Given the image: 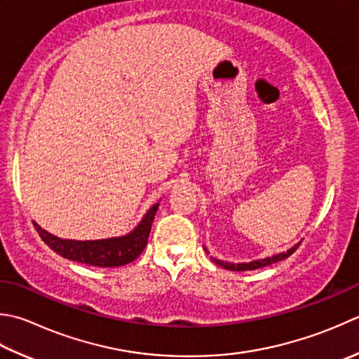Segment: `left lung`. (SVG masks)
I'll use <instances>...</instances> for the list:
<instances>
[{
    "mask_svg": "<svg viewBox=\"0 0 359 359\" xmlns=\"http://www.w3.org/2000/svg\"><path fill=\"white\" fill-rule=\"evenodd\" d=\"M299 248L297 245H294L292 249H290L287 252H283V254H278V255H273V257H269V258H264V259H258V262H252V263H241V264H231V263H224V262H219V259L216 258H212L213 262L216 264L222 266V268L226 269H230V271H254V269H258V268H263V266H269L272 263H277V262H282V259L287 258L290 255H292L294 252H296V249Z\"/></svg>",
    "mask_w": 359,
    "mask_h": 359,
    "instance_id": "1",
    "label": "left lung"
}]
</instances>
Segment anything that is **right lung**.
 <instances>
[{"label": "right lung", "mask_w": 359, "mask_h": 359, "mask_svg": "<svg viewBox=\"0 0 359 359\" xmlns=\"http://www.w3.org/2000/svg\"><path fill=\"white\" fill-rule=\"evenodd\" d=\"M158 203H156L142 224L132 231L130 235L123 238H114V240H100V241H72L60 240L51 233H48L43 229H40L37 224L34 227L37 229L39 235L55 254L63 258L73 259L77 263H86L90 266H100V268H116L133 262L144 250L147 240H149L152 221L156 217Z\"/></svg>", "instance_id": "add662e5"}]
</instances>
